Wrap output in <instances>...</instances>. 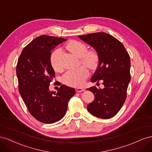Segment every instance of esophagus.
<instances>
[{"label":"esophagus","mask_w":152,"mask_h":152,"mask_svg":"<svg viewBox=\"0 0 152 152\" xmlns=\"http://www.w3.org/2000/svg\"><path fill=\"white\" fill-rule=\"evenodd\" d=\"M85 90L83 88H76V91L77 92H83V91H85Z\"/></svg>","instance_id":"1"}]
</instances>
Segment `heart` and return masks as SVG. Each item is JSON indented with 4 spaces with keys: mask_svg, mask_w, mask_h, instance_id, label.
<instances>
[{
    "mask_svg": "<svg viewBox=\"0 0 152 152\" xmlns=\"http://www.w3.org/2000/svg\"><path fill=\"white\" fill-rule=\"evenodd\" d=\"M67 49L72 54L80 58V61L91 69L96 68L99 64V55L94 50H87L86 45L77 41H70L67 45ZM60 50L57 49L51 53L50 62L52 67L56 71H60L62 66L59 60ZM89 75V71L85 66H81L74 71L65 73L62 77L63 82L69 86H80L83 85Z\"/></svg>",
    "mask_w": 152,
    "mask_h": 152,
    "instance_id": "heart-1",
    "label": "heart"
}]
</instances>
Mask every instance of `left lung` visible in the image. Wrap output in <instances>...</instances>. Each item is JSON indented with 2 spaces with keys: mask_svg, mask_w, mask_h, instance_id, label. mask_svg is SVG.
Segmentation results:
<instances>
[{
  "mask_svg": "<svg viewBox=\"0 0 152 152\" xmlns=\"http://www.w3.org/2000/svg\"><path fill=\"white\" fill-rule=\"evenodd\" d=\"M80 39L96 50L99 66L91 81L102 80L103 89L92 86L86 90L95 95L94 101L87 105L92 115L102 119L112 118L122 107L127 97L131 81V60L124 46L117 39L105 32H96Z\"/></svg>",
  "mask_w": 152,
  "mask_h": 152,
  "instance_id": "obj_1",
  "label": "left lung"
}]
</instances>
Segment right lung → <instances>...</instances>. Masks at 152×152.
Segmentation results:
<instances>
[{
  "instance_id": "add662e5",
  "label": "right lung",
  "mask_w": 152,
  "mask_h": 152,
  "mask_svg": "<svg viewBox=\"0 0 152 152\" xmlns=\"http://www.w3.org/2000/svg\"><path fill=\"white\" fill-rule=\"evenodd\" d=\"M67 39L42 35L34 39L21 51L16 66L19 92L29 113L39 122L51 124L66 115L68 102L75 89L62 85L57 92H50L55 76L50 62L51 50Z\"/></svg>"
}]
</instances>
